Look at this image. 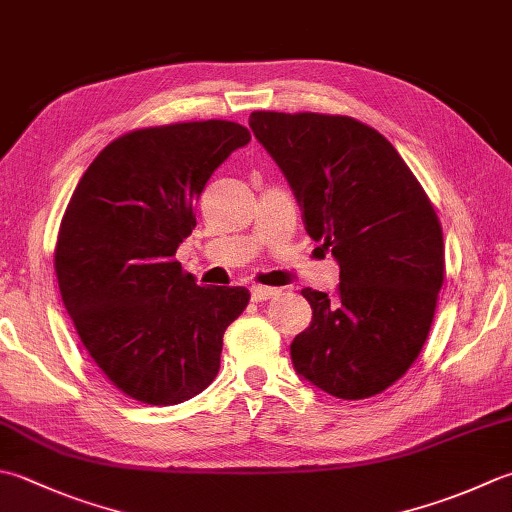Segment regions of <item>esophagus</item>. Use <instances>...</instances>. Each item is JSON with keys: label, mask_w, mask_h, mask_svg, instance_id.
Masks as SVG:
<instances>
[{"label": "esophagus", "mask_w": 512, "mask_h": 512, "mask_svg": "<svg viewBox=\"0 0 512 512\" xmlns=\"http://www.w3.org/2000/svg\"><path fill=\"white\" fill-rule=\"evenodd\" d=\"M250 295H253L255 302H266V299H273L277 295H282V290L268 288V286H253V288H250Z\"/></svg>", "instance_id": "obj_1"}]
</instances>
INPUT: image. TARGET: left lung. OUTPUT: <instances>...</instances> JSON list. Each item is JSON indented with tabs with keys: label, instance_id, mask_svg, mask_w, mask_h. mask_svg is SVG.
Instances as JSON below:
<instances>
[{
	"label": "left lung",
	"instance_id": "8db88e82",
	"mask_svg": "<svg viewBox=\"0 0 512 512\" xmlns=\"http://www.w3.org/2000/svg\"><path fill=\"white\" fill-rule=\"evenodd\" d=\"M293 188L306 233L339 264L333 297L304 288L313 322L290 344L297 375L339 399L393 386L422 353L444 284L433 204L375 128L346 115L250 113Z\"/></svg>",
	"mask_w": 512,
	"mask_h": 512
}]
</instances>
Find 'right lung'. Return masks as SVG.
Returning a JSON list of instances; mask_svg holds the SVG:
<instances>
[{"label": "right lung", "instance_id": "add662e5", "mask_svg": "<svg viewBox=\"0 0 512 512\" xmlns=\"http://www.w3.org/2000/svg\"><path fill=\"white\" fill-rule=\"evenodd\" d=\"M248 142V128L226 119L133 130L95 157L66 206L59 293L93 362L137 402L202 393L248 306L244 286H197L175 259L210 175Z\"/></svg>", "mask_w": 512, "mask_h": 512}]
</instances>
